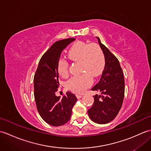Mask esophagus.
Wrapping results in <instances>:
<instances>
[{
	"label": "esophagus",
	"instance_id": "obj_1",
	"mask_svg": "<svg viewBox=\"0 0 151 151\" xmlns=\"http://www.w3.org/2000/svg\"><path fill=\"white\" fill-rule=\"evenodd\" d=\"M76 96V97H77V99H81L83 97L82 95H80V94H77Z\"/></svg>",
	"mask_w": 151,
	"mask_h": 151
}]
</instances>
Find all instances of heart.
Wrapping results in <instances>:
<instances>
[{
  "label": "heart",
  "instance_id": "1",
  "mask_svg": "<svg viewBox=\"0 0 151 151\" xmlns=\"http://www.w3.org/2000/svg\"><path fill=\"white\" fill-rule=\"evenodd\" d=\"M70 60L75 62H81L82 75L73 76L67 83L70 90L81 93L91 86L93 78L98 77L103 71L105 60L102 50L95 43L88 44L82 41L73 44L67 54ZM60 75L67 77L69 75V64L64 60H60L58 65Z\"/></svg>",
  "mask_w": 151,
  "mask_h": 151
}]
</instances>
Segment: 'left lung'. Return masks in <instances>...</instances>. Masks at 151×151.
Wrapping results in <instances>:
<instances>
[{
    "label": "left lung",
    "instance_id": "obj_1",
    "mask_svg": "<svg viewBox=\"0 0 151 151\" xmlns=\"http://www.w3.org/2000/svg\"><path fill=\"white\" fill-rule=\"evenodd\" d=\"M96 37L104 55L105 67L100 81L91 88L93 91H100L101 95H94L93 104L88 112L95 123L106 124L117 116L123 104L124 80L117 58Z\"/></svg>",
    "mask_w": 151,
    "mask_h": 151
}]
</instances>
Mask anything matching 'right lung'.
<instances>
[{
  "instance_id": "right-lung-1",
  "label": "right lung",
  "mask_w": 151,
  "mask_h": 151,
  "mask_svg": "<svg viewBox=\"0 0 151 151\" xmlns=\"http://www.w3.org/2000/svg\"><path fill=\"white\" fill-rule=\"evenodd\" d=\"M68 38L54 43L41 57L34 78V98L37 111L47 123L54 127L67 123L77 101L69 91L62 98L55 93L59 87L58 65L63 50L75 40Z\"/></svg>"
}]
</instances>
